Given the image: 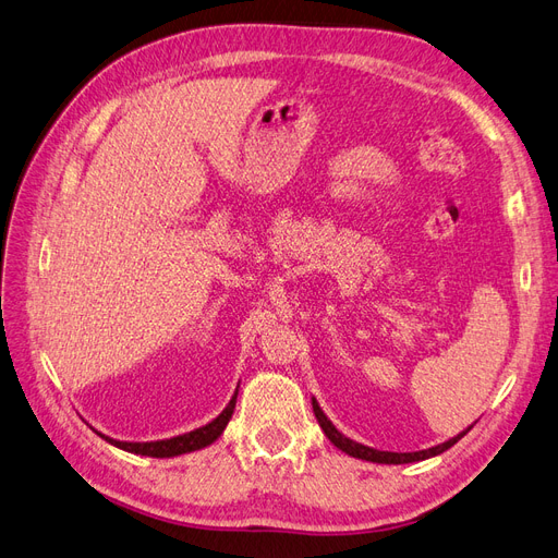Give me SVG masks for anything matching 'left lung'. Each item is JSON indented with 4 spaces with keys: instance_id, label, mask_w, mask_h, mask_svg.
<instances>
[{
    "instance_id": "obj_1",
    "label": "left lung",
    "mask_w": 558,
    "mask_h": 558,
    "mask_svg": "<svg viewBox=\"0 0 558 558\" xmlns=\"http://www.w3.org/2000/svg\"><path fill=\"white\" fill-rule=\"evenodd\" d=\"M313 412H315V417H317L322 430H325V436L340 449V452H345V454H350V457H354V459H364V461H373V463H393V465H397V463L424 461V459H430V457H438V454L445 452V449H449L454 442H459L465 434H469L471 426H473V424H471L469 428L461 430V434H457L454 438H449V440H445V442H440V445H436V447L420 449V452H380V449L366 447V445L356 442V440H350L348 436L340 434V430L331 424V420L325 415V412H322L317 399H313Z\"/></svg>"
}]
</instances>
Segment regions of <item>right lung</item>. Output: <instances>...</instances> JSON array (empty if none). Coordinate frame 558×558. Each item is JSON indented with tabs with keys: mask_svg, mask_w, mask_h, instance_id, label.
<instances>
[{
	"mask_svg": "<svg viewBox=\"0 0 558 558\" xmlns=\"http://www.w3.org/2000/svg\"><path fill=\"white\" fill-rule=\"evenodd\" d=\"M236 397L239 389L233 391L231 401L227 403V408L220 412L218 417L213 422H208L206 426H199L190 430V434L183 436H173V438H165V440H150V442H128V440H116L111 436H104L101 430H97V436H101L106 442H111L118 449H124V452H132L138 457H153V459H171V457H181L187 452H196V449H204L210 442L218 440L222 436V430L227 428L233 408H236Z\"/></svg>",
	"mask_w": 558,
	"mask_h": 558,
	"instance_id": "obj_1",
	"label": "right lung"
}]
</instances>
